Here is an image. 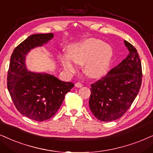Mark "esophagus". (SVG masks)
Segmentation results:
<instances>
[{"mask_svg": "<svg viewBox=\"0 0 153 153\" xmlns=\"http://www.w3.org/2000/svg\"><path fill=\"white\" fill-rule=\"evenodd\" d=\"M75 86L76 87V88H82V85L81 84L80 82H76L75 84Z\"/></svg>", "mask_w": 153, "mask_h": 153, "instance_id": "1", "label": "esophagus"}]
</instances>
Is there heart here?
I'll return each mask as SVG.
<instances>
[{
  "label": "heart",
  "mask_w": 153,
  "mask_h": 153,
  "mask_svg": "<svg viewBox=\"0 0 153 153\" xmlns=\"http://www.w3.org/2000/svg\"><path fill=\"white\" fill-rule=\"evenodd\" d=\"M113 49L102 40L90 38L73 46L70 56L65 55L62 64L68 73H74L76 68L73 63L84 64L83 71L88 77L100 78L109 70L113 58Z\"/></svg>",
  "instance_id": "b5f03b06"
}]
</instances>
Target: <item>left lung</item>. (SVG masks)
<instances>
[{
	"mask_svg": "<svg viewBox=\"0 0 153 153\" xmlns=\"http://www.w3.org/2000/svg\"><path fill=\"white\" fill-rule=\"evenodd\" d=\"M128 56L105 76L91 85V111L102 121L121 118L131 107L140 90L142 66L136 48L127 41Z\"/></svg>",
	"mask_w": 153,
	"mask_h": 153,
	"instance_id": "left-lung-1",
	"label": "left lung"
}]
</instances>
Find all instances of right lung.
<instances>
[{
	"mask_svg": "<svg viewBox=\"0 0 153 153\" xmlns=\"http://www.w3.org/2000/svg\"><path fill=\"white\" fill-rule=\"evenodd\" d=\"M53 37V33L32 34L20 43L10 57L7 86L16 109L23 116L43 121L53 117L74 84L47 73H32L25 66V56Z\"/></svg>",
	"mask_w": 153,
	"mask_h": 153,
	"instance_id": "right-lung-1",
	"label": "right lung"
}]
</instances>
